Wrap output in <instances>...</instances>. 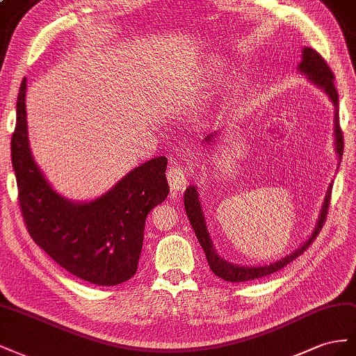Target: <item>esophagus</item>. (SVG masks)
Returning a JSON list of instances; mask_svg holds the SVG:
<instances>
[{
  "label": "esophagus",
  "instance_id": "obj_1",
  "mask_svg": "<svg viewBox=\"0 0 356 356\" xmlns=\"http://www.w3.org/2000/svg\"><path fill=\"white\" fill-rule=\"evenodd\" d=\"M167 180L172 194H177V192L184 191L186 188L188 179H186V171L184 167L180 165H172L167 171Z\"/></svg>",
  "mask_w": 356,
  "mask_h": 356
}]
</instances>
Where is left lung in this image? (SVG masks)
I'll use <instances>...</instances> for the list:
<instances>
[{"mask_svg": "<svg viewBox=\"0 0 356 356\" xmlns=\"http://www.w3.org/2000/svg\"><path fill=\"white\" fill-rule=\"evenodd\" d=\"M301 63L298 64V71L306 76L310 82L322 89L325 94L328 95L331 99V103L334 106V146H336V152L339 155V159H341L343 155V133L340 129V119H339V94L336 90V86H334V76L331 73L330 67L325 63V59L316 52V50L312 47H302L301 52ZM218 133H213L206 137L204 143L210 145L213 138L216 137ZM331 188H332V181L330 184L327 194H325L322 207L319 210V216L316 220V225L313 228V232L309 236V238L302 243V245L293 250L289 255L285 258H282L273 264H266V266H238V264L229 262L225 258H222L219 253L216 252L215 246H213V241L210 238V232L207 229V222L204 218V211H202L201 206V200L197 186H189L185 191V210L188 219L191 222L192 228L195 231V236L200 241V245L206 253L207 262L210 266V270L216 274L218 277L227 280V282H248L253 279H261L270 276V274L276 273L282 270L283 267H286L289 262H292L296 258H298L301 253L306 250L312 241L316 238L319 234V231L322 229V225L325 222V218H327L328 213V204H330V197H331Z\"/></svg>", "mask_w": 356, "mask_h": 356, "instance_id": "8db88e82", "label": "left lung"}]
</instances>
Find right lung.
Listing matches in <instances>:
<instances>
[{
	"instance_id": "add662e5",
	"label": "right lung",
	"mask_w": 356,
	"mask_h": 356,
	"mask_svg": "<svg viewBox=\"0 0 356 356\" xmlns=\"http://www.w3.org/2000/svg\"><path fill=\"white\" fill-rule=\"evenodd\" d=\"M25 94L26 79L16 103L12 164L29 236L79 279L98 286L129 280L137 271L149 211L168 195L167 158H152L133 168L95 200L71 201L50 186L35 164L28 138Z\"/></svg>"
}]
</instances>
